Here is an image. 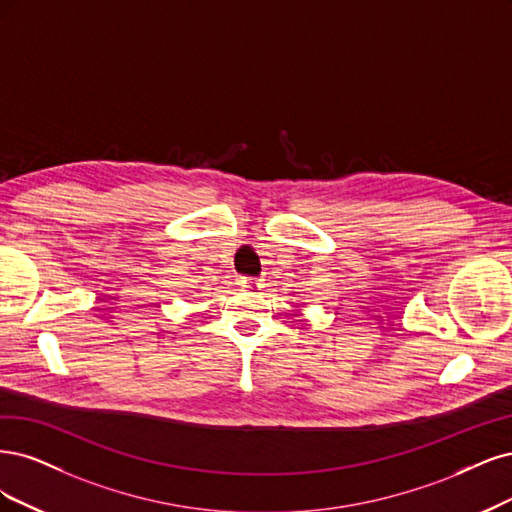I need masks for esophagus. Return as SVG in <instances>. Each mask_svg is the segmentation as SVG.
I'll use <instances>...</instances> for the list:
<instances>
[{
  "mask_svg": "<svg viewBox=\"0 0 512 512\" xmlns=\"http://www.w3.org/2000/svg\"><path fill=\"white\" fill-rule=\"evenodd\" d=\"M238 285L242 289H255L259 283H257V278H253V276H240L238 278Z\"/></svg>",
  "mask_w": 512,
  "mask_h": 512,
  "instance_id": "obj_1",
  "label": "esophagus"
}]
</instances>
